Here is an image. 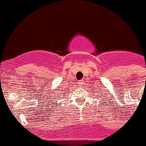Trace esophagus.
<instances>
[{"label":"esophagus","mask_w":146,"mask_h":146,"mask_svg":"<svg viewBox=\"0 0 146 146\" xmlns=\"http://www.w3.org/2000/svg\"><path fill=\"white\" fill-rule=\"evenodd\" d=\"M83 84H84V81L83 80H79V82H78V84H79V86H82Z\"/></svg>","instance_id":"34e87169"}]
</instances>
